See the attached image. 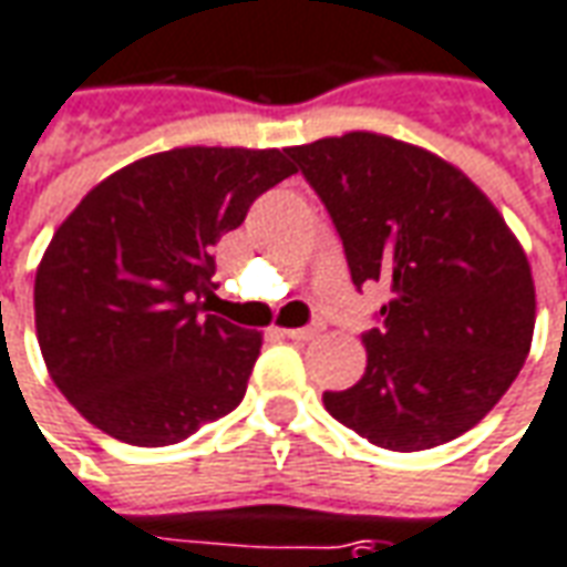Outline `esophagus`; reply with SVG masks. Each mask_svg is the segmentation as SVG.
<instances>
[{"label":"esophagus","mask_w":567,"mask_h":567,"mask_svg":"<svg viewBox=\"0 0 567 567\" xmlns=\"http://www.w3.org/2000/svg\"><path fill=\"white\" fill-rule=\"evenodd\" d=\"M282 334L291 340H310V338H316L319 331H316V328H285Z\"/></svg>","instance_id":"1"}]
</instances>
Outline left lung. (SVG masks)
<instances>
[{"label": "left lung", "instance_id": "1", "mask_svg": "<svg viewBox=\"0 0 567 567\" xmlns=\"http://www.w3.org/2000/svg\"><path fill=\"white\" fill-rule=\"evenodd\" d=\"M338 227L352 282H383L365 374L324 393L331 417L390 451L473 430L518 378L534 338L525 248L451 162L386 134L350 132L285 150Z\"/></svg>", "mask_w": 567, "mask_h": 567}]
</instances>
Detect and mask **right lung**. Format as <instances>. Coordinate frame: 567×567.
<instances>
[{
    "mask_svg": "<svg viewBox=\"0 0 567 567\" xmlns=\"http://www.w3.org/2000/svg\"><path fill=\"white\" fill-rule=\"evenodd\" d=\"M291 174L285 150L177 146L104 177L54 229L35 270V338L85 421L159 449L243 402L264 338L199 297L220 236Z\"/></svg>",
    "mask_w": 567,
    "mask_h": 567,
    "instance_id": "1",
    "label": "right lung"
}]
</instances>
